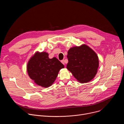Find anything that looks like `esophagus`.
I'll return each instance as SVG.
<instances>
[{
    "label": "esophagus",
    "mask_w": 124,
    "mask_h": 124,
    "mask_svg": "<svg viewBox=\"0 0 124 124\" xmlns=\"http://www.w3.org/2000/svg\"><path fill=\"white\" fill-rule=\"evenodd\" d=\"M61 62L63 64H64V65H65V62H64V60H61Z\"/></svg>",
    "instance_id": "34e87169"
}]
</instances>
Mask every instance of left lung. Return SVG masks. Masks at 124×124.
<instances>
[{"instance_id": "8db88e82", "label": "left lung", "mask_w": 124, "mask_h": 124, "mask_svg": "<svg viewBox=\"0 0 124 124\" xmlns=\"http://www.w3.org/2000/svg\"><path fill=\"white\" fill-rule=\"evenodd\" d=\"M67 57L68 63L66 68L78 82L87 83L95 77L99 66V58L89 46L82 44L70 47Z\"/></svg>"}]
</instances>
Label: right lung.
<instances>
[{
    "instance_id": "right-lung-1",
    "label": "right lung",
    "mask_w": 124,
    "mask_h": 124,
    "mask_svg": "<svg viewBox=\"0 0 124 124\" xmlns=\"http://www.w3.org/2000/svg\"><path fill=\"white\" fill-rule=\"evenodd\" d=\"M64 66L56 57L50 59L46 52L36 51L27 64L29 78L37 85L47 88L55 81L59 70Z\"/></svg>"
}]
</instances>
